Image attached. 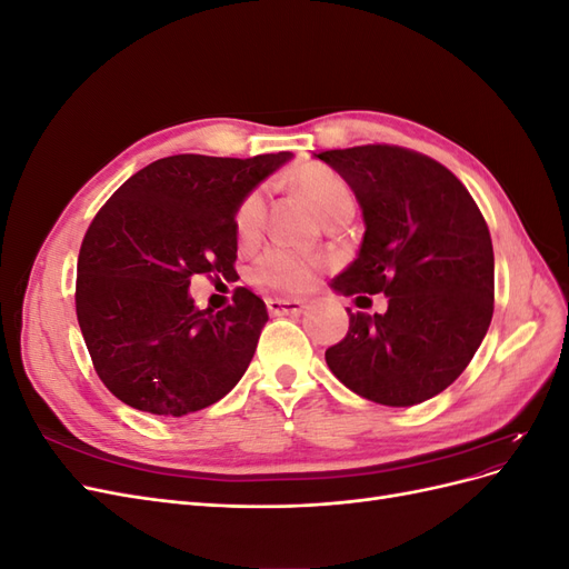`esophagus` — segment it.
<instances>
[{"label": "esophagus", "instance_id": "1", "mask_svg": "<svg viewBox=\"0 0 569 569\" xmlns=\"http://www.w3.org/2000/svg\"><path fill=\"white\" fill-rule=\"evenodd\" d=\"M270 316H299L303 311V301L299 299H266Z\"/></svg>", "mask_w": 569, "mask_h": 569}]
</instances>
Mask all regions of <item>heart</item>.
Instances as JSON below:
<instances>
[{
    "label": "heart",
    "mask_w": 569,
    "mask_h": 569,
    "mask_svg": "<svg viewBox=\"0 0 569 569\" xmlns=\"http://www.w3.org/2000/svg\"><path fill=\"white\" fill-rule=\"evenodd\" d=\"M295 184L311 199L322 218L335 213L341 206L353 203L347 182L322 166L301 168L295 176ZM263 216V192L261 189H251V192L239 199L234 209V232L239 242H253L258 232H261ZM320 268L322 263L316 256L299 253L284 247H270L253 261L251 280L266 289L282 291V295H301V291H308L316 284Z\"/></svg>",
    "instance_id": "obj_1"
}]
</instances>
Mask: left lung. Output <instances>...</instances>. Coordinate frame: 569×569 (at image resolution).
<instances>
[{
  "label": "left lung",
  "mask_w": 569,
  "mask_h": 569,
  "mask_svg": "<svg viewBox=\"0 0 569 569\" xmlns=\"http://www.w3.org/2000/svg\"><path fill=\"white\" fill-rule=\"evenodd\" d=\"M318 159L349 182L366 220L358 258L332 287L389 297L385 313L349 308V332L325 351L327 366L375 403L432 399L468 368L493 316L487 220L451 170L420 151L363 144Z\"/></svg>",
  "instance_id": "obj_1"
}]
</instances>
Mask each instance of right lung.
I'll list each match as a JSON object with an SVG mask.
<instances>
[{
    "mask_svg": "<svg viewBox=\"0 0 569 569\" xmlns=\"http://www.w3.org/2000/svg\"><path fill=\"white\" fill-rule=\"evenodd\" d=\"M289 157L178 153L142 168L101 206L78 253L76 313L116 399L180 418L242 380L266 303L237 287L222 311H201L187 289L194 274L234 278L237 203Z\"/></svg>",
    "mask_w": 569,
    "mask_h": 569,
    "instance_id": "right-lung-1",
    "label": "right lung"
}]
</instances>
